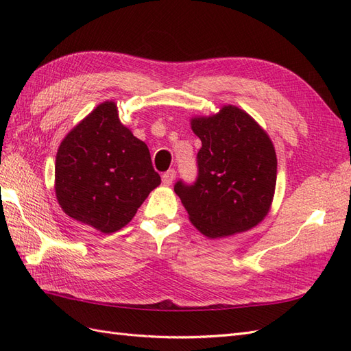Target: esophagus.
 I'll list each match as a JSON object with an SVG mask.
<instances>
[{"instance_id":"1","label":"esophagus","mask_w":351,"mask_h":351,"mask_svg":"<svg viewBox=\"0 0 351 351\" xmlns=\"http://www.w3.org/2000/svg\"><path fill=\"white\" fill-rule=\"evenodd\" d=\"M174 178H176V171H174V169H168L167 173L162 174V184L164 186H171L173 182H174Z\"/></svg>"}]
</instances>
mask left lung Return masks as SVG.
Listing matches in <instances>:
<instances>
[{"label":"left lung","mask_w":351,"mask_h":351,"mask_svg":"<svg viewBox=\"0 0 351 351\" xmlns=\"http://www.w3.org/2000/svg\"><path fill=\"white\" fill-rule=\"evenodd\" d=\"M202 142L193 186L178 182L192 224L209 239L249 231L265 219L277 184V154L268 133L246 111L222 105L190 120Z\"/></svg>","instance_id":"8db88e82"}]
</instances>
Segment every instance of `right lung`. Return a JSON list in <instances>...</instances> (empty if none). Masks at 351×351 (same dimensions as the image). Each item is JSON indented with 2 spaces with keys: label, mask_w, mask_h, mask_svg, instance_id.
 Wrapping results in <instances>:
<instances>
[{
  "label": "right lung",
  "mask_w": 351,
  "mask_h": 351,
  "mask_svg": "<svg viewBox=\"0 0 351 351\" xmlns=\"http://www.w3.org/2000/svg\"><path fill=\"white\" fill-rule=\"evenodd\" d=\"M161 177L145 142L105 101L74 125L58 146L56 196L64 214L104 234L125 227Z\"/></svg>",
  "instance_id": "obj_1"
}]
</instances>
